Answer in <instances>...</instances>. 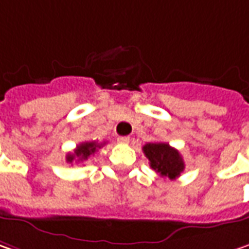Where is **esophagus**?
Wrapping results in <instances>:
<instances>
[{
	"label": "esophagus",
	"instance_id": "34e87169",
	"mask_svg": "<svg viewBox=\"0 0 249 249\" xmlns=\"http://www.w3.org/2000/svg\"><path fill=\"white\" fill-rule=\"evenodd\" d=\"M120 143H129V136H118L117 139Z\"/></svg>",
	"mask_w": 249,
	"mask_h": 249
}]
</instances>
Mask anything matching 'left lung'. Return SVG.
<instances>
[{
  "mask_svg": "<svg viewBox=\"0 0 249 249\" xmlns=\"http://www.w3.org/2000/svg\"><path fill=\"white\" fill-rule=\"evenodd\" d=\"M142 149L145 156L149 159L150 167L161 177L176 179L184 171L185 164L179 152L168 143H163V142L146 143Z\"/></svg>",
  "mask_w": 249,
  "mask_h": 249,
  "instance_id": "obj_1",
  "label": "left lung"
}]
</instances>
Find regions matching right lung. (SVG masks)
<instances>
[{
  "label": "right lung",
  "instance_id": "right-lung-1",
  "mask_svg": "<svg viewBox=\"0 0 249 249\" xmlns=\"http://www.w3.org/2000/svg\"><path fill=\"white\" fill-rule=\"evenodd\" d=\"M103 145L104 143H97V142H83L81 145L76 146L73 153H68L67 155V161L68 163H73L75 160L76 161L88 160L89 157L97 152V149H100Z\"/></svg>",
  "mask_w": 249,
  "mask_h": 249
}]
</instances>
